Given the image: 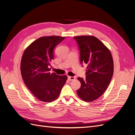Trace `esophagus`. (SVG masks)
<instances>
[{
	"mask_svg": "<svg viewBox=\"0 0 135 135\" xmlns=\"http://www.w3.org/2000/svg\"><path fill=\"white\" fill-rule=\"evenodd\" d=\"M68 79L69 80H74L75 79V77L74 76H68Z\"/></svg>",
	"mask_w": 135,
	"mask_h": 135,
	"instance_id": "esophagus-1",
	"label": "esophagus"
}]
</instances>
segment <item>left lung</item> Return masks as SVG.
<instances>
[{
	"label": "left lung",
	"instance_id": "1",
	"mask_svg": "<svg viewBox=\"0 0 135 135\" xmlns=\"http://www.w3.org/2000/svg\"><path fill=\"white\" fill-rule=\"evenodd\" d=\"M80 50V63L87 64L86 78L78 77L81 83L77 94L87 102L95 101L107 90L112 78L114 63L109 49L95 36H74Z\"/></svg>",
	"mask_w": 135,
	"mask_h": 135
}]
</instances>
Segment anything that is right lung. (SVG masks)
I'll return each mask as SVG.
<instances>
[{"label":"right lung","instance_id":"1","mask_svg":"<svg viewBox=\"0 0 135 135\" xmlns=\"http://www.w3.org/2000/svg\"><path fill=\"white\" fill-rule=\"evenodd\" d=\"M65 37L48 36L40 37L31 43L24 51L21 61L23 80L36 99L50 103L59 97L68 79L50 72L54 59V48Z\"/></svg>","mask_w":135,"mask_h":135}]
</instances>
